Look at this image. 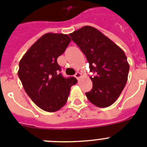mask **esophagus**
Masks as SVG:
<instances>
[{
    "label": "esophagus",
    "mask_w": 147,
    "mask_h": 147,
    "mask_svg": "<svg viewBox=\"0 0 147 147\" xmlns=\"http://www.w3.org/2000/svg\"><path fill=\"white\" fill-rule=\"evenodd\" d=\"M81 76H82L81 73H80V72H76V74H75V77H76L78 80H80Z\"/></svg>",
    "instance_id": "34e87169"
}]
</instances>
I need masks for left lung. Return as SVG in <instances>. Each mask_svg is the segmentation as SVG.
Returning a JSON list of instances; mask_svg holds the SVG:
<instances>
[{
    "instance_id": "left-lung-1",
    "label": "left lung",
    "mask_w": 147,
    "mask_h": 147,
    "mask_svg": "<svg viewBox=\"0 0 147 147\" xmlns=\"http://www.w3.org/2000/svg\"><path fill=\"white\" fill-rule=\"evenodd\" d=\"M89 62L93 88L87 98L98 107H107L117 100L125 87L129 65L125 53L94 27L86 26L70 34Z\"/></svg>"
}]
</instances>
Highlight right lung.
<instances>
[{"instance_id":"add662e5","label":"right lung","mask_w":147,"mask_h":147,"mask_svg":"<svg viewBox=\"0 0 147 147\" xmlns=\"http://www.w3.org/2000/svg\"><path fill=\"white\" fill-rule=\"evenodd\" d=\"M71 38L64 34L47 33L31 46L19 63L18 76L35 105L47 112H55L67 102L75 77L65 78L57 58L65 52Z\"/></svg>"}]
</instances>
